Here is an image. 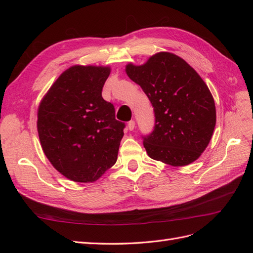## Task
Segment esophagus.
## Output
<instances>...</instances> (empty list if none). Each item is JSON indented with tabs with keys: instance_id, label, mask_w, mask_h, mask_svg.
I'll list each match as a JSON object with an SVG mask.
<instances>
[{
	"instance_id": "1",
	"label": "esophagus",
	"mask_w": 253,
	"mask_h": 253,
	"mask_svg": "<svg viewBox=\"0 0 253 253\" xmlns=\"http://www.w3.org/2000/svg\"><path fill=\"white\" fill-rule=\"evenodd\" d=\"M127 127H128L129 131H133L134 127H135V121H134V120H131V121H129L128 124H127Z\"/></svg>"
}]
</instances>
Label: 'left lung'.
Here are the masks:
<instances>
[{"label":"left lung","mask_w":253,"mask_h":253,"mask_svg":"<svg viewBox=\"0 0 253 253\" xmlns=\"http://www.w3.org/2000/svg\"><path fill=\"white\" fill-rule=\"evenodd\" d=\"M126 73L139 84L155 113V126L144 137L148 155L172 167L192 164L208 147L216 124L210 89L182 58L160 51Z\"/></svg>","instance_id":"obj_1"}]
</instances>
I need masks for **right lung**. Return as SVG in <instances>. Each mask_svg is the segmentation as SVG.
I'll list each match as a JSON object with an SVG mask.
<instances>
[{"label": "right lung", "instance_id": "add662e5", "mask_svg": "<svg viewBox=\"0 0 253 253\" xmlns=\"http://www.w3.org/2000/svg\"><path fill=\"white\" fill-rule=\"evenodd\" d=\"M110 66L73 65L38 108V134L55 169L76 182H94L116 164L125 124L102 98Z\"/></svg>", "mask_w": 253, "mask_h": 253}]
</instances>
